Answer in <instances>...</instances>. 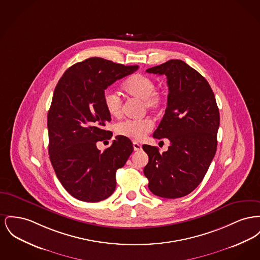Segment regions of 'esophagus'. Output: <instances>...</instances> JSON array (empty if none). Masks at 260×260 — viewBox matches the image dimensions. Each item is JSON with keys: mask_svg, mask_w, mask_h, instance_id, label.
<instances>
[{"mask_svg": "<svg viewBox=\"0 0 260 260\" xmlns=\"http://www.w3.org/2000/svg\"><path fill=\"white\" fill-rule=\"evenodd\" d=\"M133 145H134V149H135V151H139V150H141V145L138 143V142H134L133 143Z\"/></svg>", "mask_w": 260, "mask_h": 260, "instance_id": "1", "label": "esophagus"}]
</instances>
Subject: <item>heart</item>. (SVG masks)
<instances>
[{
    "instance_id": "b5f03b06",
    "label": "heart",
    "mask_w": 260,
    "mask_h": 260,
    "mask_svg": "<svg viewBox=\"0 0 260 260\" xmlns=\"http://www.w3.org/2000/svg\"><path fill=\"white\" fill-rule=\"evenodd\" d=\"M155 83L151 77L136 74L128 77L122 84V90L129 96L142 100L144 107L150 111H158L164 105L165 97L160 91L154 89ZM103 103L108 114L112 118H119L122 115V102L121 98L114 92L106 91L103 95ZM153 127L150 119L140 121H124L119 122L116 134L135 141L141 140Z\"/></svg>"
}]
</instances>
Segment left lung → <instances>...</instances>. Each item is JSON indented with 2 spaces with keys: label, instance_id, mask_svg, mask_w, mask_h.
I'll list each match as a JSON object with an SVG mask.
<instances>
[{
  "label": "left lung",
  "instance_id": "left-lung-1",
  "mask_svg": "<svg viewBox=\"0 0 260 260\" xmlns=\"http://www.w3.org/2000/svg\"><path fill=\"white\" fill-rule=\"evenodd\" d=\"M146 72L167 77V108L153 138L171 144L162 154L144 144L149 161L143 172L155 196L183 198L202 182L213 160L219 109L208 81L184 61L170 60Z\"/></svg>",
  "mask_w": 260,
  "mask_h": 260
}]
</instances>
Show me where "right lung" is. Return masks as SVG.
Wrapping results in <instances>:
<instances>
[{"instance_id":"right-lung-1","label":"right lung","mask_w":260,"mask_h":260,"mask_svg":"<svg viewBox=\"0 0 260 260\" xmlns=\"http://www.w3.org/2000/svg\"><path fill=\"white\" fill-rule=\"evenodd\" d=\"M138 66L89 58L68 69L60 78L48 112L49 155L66 190L85 202L108 199L116 188V172L134 151L128 138L116 137L101 152L96 143L112 138L103 103L108 86L132 75Z\"/></svg>"}]
</instances>
